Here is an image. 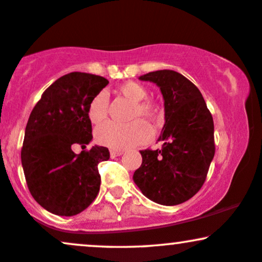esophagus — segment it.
I'll return each instance as SVG.
<instances>
[{
    "label": "esophagus",
    "mask_w": 262,
    "mask_h": 262,
    "mask_svg": "<svg viewBox=\"0 0 262 262\" xmlns=\"http://www.w3.org/2000/svg\"><path fill=\"white\" fill-rule=\"evenodd\" d=\"M111 158H117V156H121L123 152L121 151V150H111Z\"/></svg>",
    "instance_id": "esophagus-1"
}]
</instances>
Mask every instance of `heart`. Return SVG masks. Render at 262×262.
Instances as JSON below:
<instances>
[{
  "instance_id": "1",
  "label": "heart",
  "mask_w": 262,
  "mask_h": 262,
  "mask_svg": "<svg viewBox=\"0 0 262 262\" xmlns=\"http://www.w3.org/2000/svg\"><path fill=\"white\" fill-rule=\"evenodd\" d=\"M123 96L135 102L133 110V119L146 118L155 119L159 114L158 104L152 101L145 100L148 91L140 83L124 82L119 87ZM108 113V96L106 92H98L89 104V118L93 124H98L104 121ZM152 137V129L148 123L135 121L129 124H118L114 122H107L96 129V140L101 145L113 150H124L132 146L139 145L149 141Z\"/></svg>"
}]
</instances>
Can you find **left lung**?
I'll return each mask as SVG.
<instances>
[{
    "label": "left lung",
    "instance_id": "obj_1",
    "mask_svg": "<svg viewBox=\"0 0 262 262\" xmlns=\"http://www.w3.org/2000/svg\"><path fill=\"white\" fill-rule=\"evenodd\" d=\"M160 87L165 124L158 150H141L133 180L141 193L162 206L181 204L200 191L214 158V124L202 93L173 70L140 76Z\"/></svg>",
    "mask_w": 262,
    "mask_h": 262
}]
</instances>
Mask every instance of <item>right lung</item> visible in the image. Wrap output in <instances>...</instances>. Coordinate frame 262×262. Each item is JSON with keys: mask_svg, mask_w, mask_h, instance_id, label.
I'll return each instance as SVG.
<instances>
[{"mask_svg": "<svg viewBox=\"0 0 262 262\" xmlns=\"http://www.w3.org/2000/svg\"><path fill=\"white\" fill-rule=\"evenodd\" d=\"M108 80L97 75L70 73L45 90L33 108L20 151L26 181L33 198L56 215L71 217L97 197L98 164L110 159L104 146L75 154L92 140L89 104Z\"/></svg>", "mask_w": 262, "mask_h": 262, "instance_id": "1", "label": "right lung"}]
</instances>
